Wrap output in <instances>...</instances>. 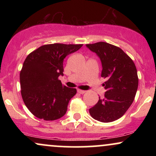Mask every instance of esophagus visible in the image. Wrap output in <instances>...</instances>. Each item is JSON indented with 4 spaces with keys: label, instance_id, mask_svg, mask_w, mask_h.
Listing matches in <instances>:
<instances>
[{
    "label": "esophagus",
    "instance_id": "obj_1",
    "mask_svg": "<svg viewBox=\"0 0 156 156\" xmlns=\"http://www.w3.org/2000/svg\"><path fill=\"white\" fill-rule=\"evenodd\" d=\"M77 92H78L79 94H84L86 92L85 90H82V89H77Z\"/></svg>",
    "mask_w": 156,
    "mask_h": 156
}]
</instances>
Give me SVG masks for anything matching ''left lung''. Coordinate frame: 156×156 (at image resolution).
<instances>
[{
  "instance_id": "8db88e82",
  "label": "left lung",
  "mask_w": 156,
  "mask_h": 156,
  "mask_svg": "<svg viewBox=\"0 0 156 156\" xmlns=\"http://www.w3.org/2000/svg\"><path fill=\"white\" fill-rule=\"evenodd\" d=\"M101 58V77L106 78L103 83V98L92 108L89 114L96 120L110 122L122 117L131 105L139 85L137 69L133 60L121 48L107 42L86 44Z\"/></svg>"
}]
</instances>
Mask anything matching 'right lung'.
Masks as SVG:
<instances>
[{
    "label": "right lung",
    "mask_w": 156,
    "mask_h": 156,
    "mask_svg": "<svg viewBox=\"0 0 156 156\" xmlns=\"http://www.w3.org/2000/svg\"><path fill=\"white\" fill-rule=\"evenodd\" d=\"M83 46L61 43L44 44L28 55L20 74L23 102L35 117L55 120L66 114L76 89L62 85L64 58Z\"/></svg>",
    "instance_id": "right-lung-1"
}]
</instances>
